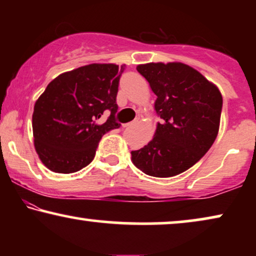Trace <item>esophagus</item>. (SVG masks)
<instances>
[{
	"instance_id": "obj_1",
	"label": "esophagus",
	"mask_w": 256,
	"mask_h": 256,
	"mask_svg": "<svg viewBox=\"0 0 256 256\" xmlns=\"http://www.w3.org/2000/svg\"><path fill=\"white\" fill-rule=\"evenodd\" d=\"M134 124H135V121H132V122H128V124H124V128L130 127V126H132Z\"/></svg>"
}]
</instances>
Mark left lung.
Segmentation results:
<instances>
[{
	"mask_svg": "<svg viewBox=\"0 0 256 256\" xmlns=\"http://www.w3.org/2000/svg\"><path fill=\"white\" fill-rule=\"evenodd\" d=\"M156 94L162 118L148 144L132 152V162L146 174L172 177L194 166L218 135L222 96L218 87L183 62L138 65Z\"/></svg>",
	"mask_w": 256,
	"mask_h": 256,
	"instance_id": "left-lung-1",
	"label": "left lung"
}]
</instances>
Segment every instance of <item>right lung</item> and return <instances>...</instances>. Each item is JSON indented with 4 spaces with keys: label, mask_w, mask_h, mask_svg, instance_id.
I'll return each mask as SVG.
<instances>
[{
    "label": "right lung",
    "mask_w": 256,
    "mask_h": 256,
    "mask_svg": "<svg viewBox=\"0 0 256 256\" xmlns=\"http://www.w3.org/2000/svg\"><path fill=\"white\" fill-rule=\"evenodd\" d=\"M124 65L90 64L62 73L34 104V149L48 169L72 174L92 162L101 138L118 128L116 96ZM111 112L104 124L98 118Z\"/></svg>",
    "instance_id": "1"
}]
</instances>
